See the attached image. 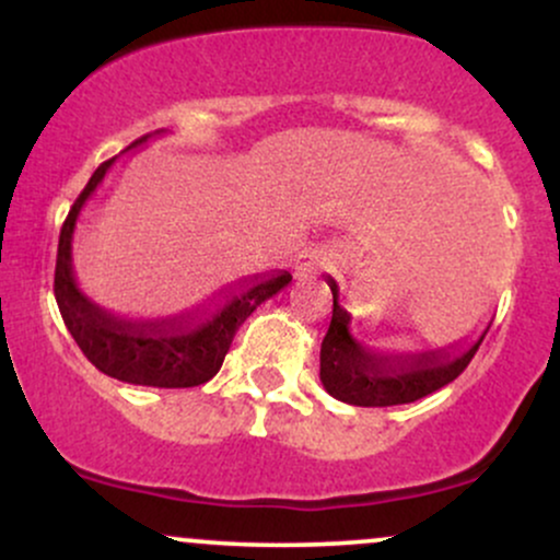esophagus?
<instances>
[{
	"mask_svg": "<svg viewBox=\"0 0 560 560\" xmlns=\"http://www.w3.org/2000/svg\"><path fill=\"white\" fill-rule=\"evenodd\" d=\"M334 262V253L331 249H326V247H311V249H305V253L300 255L298 258V266H294V273L300 276H313V273H318V271H324V268H329Z\"/></svg>",
	"mask_w": 560,
	"mask_h": 560,
	"instance_id": "obj_1",
	"label": "esophagus"
}]
</instances>
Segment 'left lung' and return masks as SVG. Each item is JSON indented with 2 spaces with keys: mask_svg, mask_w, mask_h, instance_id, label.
Returning <instances> with one entry per match:
<instances>
[{
  "mask_svg": "<svg viewBox=\"0 0 560 560\" xmlns=\"http://www.w3.org/2000/svg\"><path fill=\"white\" fill-rule=\"evenodd\" d=\"M326 284L334 294V311L329 331L320 342V384L331 397L347 405L387 408L432 395L464 374L485 334L490 331L487 324L479 337L410 355L369 350L352 337L350 313L339 305L337 281L326 276Z\"/></svg>",
  "mask_w": 560,
  "mask_h": 560,
  "instance_id": "left-lung-1",
  "label": "left lung"
}]
</instances>
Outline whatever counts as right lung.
I'll return each mask as SVG.
<instances>
[{
    "mask_svg": "<svg viewBox=\"0 0 560 560\" xmlns=\"http://www.w3.org/2000/svg\"><path fill=\"white\" fill-rule=\"evenodd\" d=\"M147 139H152V133L128 144L124 152L147 144ZM115 160L118 158L107 160L94 171L86 189L75 199L66 223H62L55 266L57 307H60L70 337L102 374L126 384H141V387H197L221 371L236 329L258 311L262 302L279 294L292 281V273L276 271L249 276V279L221 289L208 305L165 318H120L96 305L92 298L81 292L79 281H75L73 231L83 205L105 182Z\"/></svg>",
    "mask_w": 560,
    "mask_h": 560,
    "instance_id": "1",
    "label": "right lung"
}]
</instances>
